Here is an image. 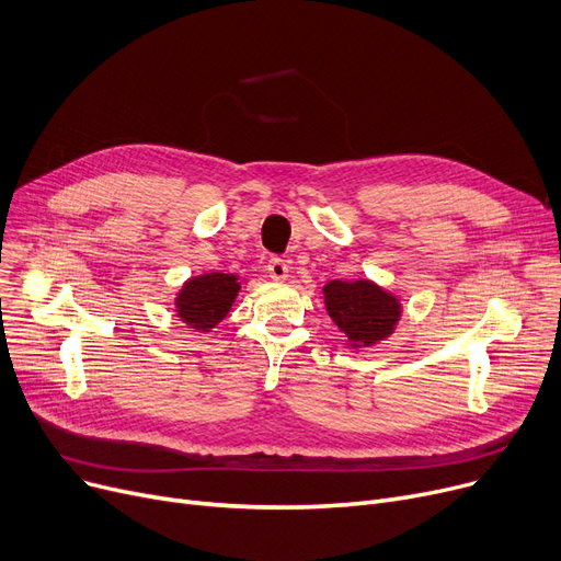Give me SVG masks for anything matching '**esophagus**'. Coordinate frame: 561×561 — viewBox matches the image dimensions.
Instances as JSON below:
<instances>
[{
	"instance_id": "obj_1",
	"label": "esophagus",
	"mask_w": 561,
	"mask_h": 561,
	"mask_svg": "<svg viewBox=\"0 0 561 561\" xmlns=\"http://www.w3.org/2000/svg\"><path fill=\"white\" fill-rule=\"evenodd\" d=\"M265 271H268L271 279L284 282V279L288 277V263H286L284 259H279V256H273V259L268 261V265H265Z\"/></svg>"
}]
</instances>
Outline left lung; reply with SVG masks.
<instances>
[{
  "instance_id": "1",
  "label": "left lung",
  "mask_w": 561,
  "mask_h": 561,
  "mask_svg": "<svg viewBox=\"0 0 561 561\" xmlns=\"http://www.w3.org/2000/svg\"><path fill=\"white\" fill-rule=\"evenodd\" d=\"M322 293L330 318L355 347H368L387 339L400 318L398 300L368 279H334Z\"/></svg>"
}]
</instances>
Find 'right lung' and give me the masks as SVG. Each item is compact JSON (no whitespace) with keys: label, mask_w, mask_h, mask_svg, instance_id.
<instances>
[{"label":"right lung","mask_w":561,"mask_h":561,"mask_svg":"<svg viewBox=\"0 0 561 561\" xmlns=\"http://www.w3.org/2000/svg\"><path fill=\"white\" fill-rule=\"evenodd\" d=\"M241 284L233 275L206 273L184 284L176 298V311L195 330H211L227 316Z\"/></svg>","instance_id":"add662e5"}]
</instances>
